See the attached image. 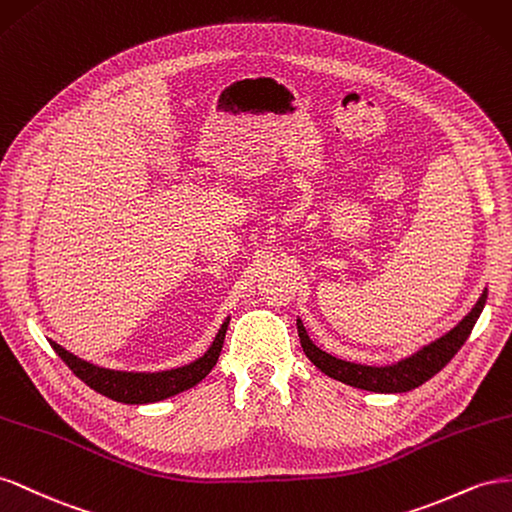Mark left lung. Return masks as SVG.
I'll return each mask as SVG.
<instances>
[{"instance_id":"left-lung-1","label":"left lung","mask_w":512,"mask_h":512,"mask_svg":"<svg viewBox=\"0 0 512 512\" xmlns=\"http://www.w3.org/2000/svg\"><path fill=\"white\" fill-rule=\"evenodd\" d=\"M485 302H487V289L480 294L474 309L467 313L455 328L446 332L444 337L431 341L425 347H420L412 356H407L399 362L386 364V367H369V364L347 362L332 356L324 352V349H319L309 339V334H306L300 319H296V324H298L300 345L304 349L306 358H309L321 373H326L332 379H339V382L347 386L369 390V392H407L422 386L427 379H431L435 373H440L446 367V364L452 360V356H455L461 349V345L467 341V337H470L476 319L485 309Z\"/></svg>"}]
</instances>
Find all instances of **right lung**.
<instances>
[{
	"label": "right lung",
	"instance_id": "obj_1",
	"mask_svg": "<svg viewBox=\"0 0 512 512\" xmlns=\"http://www.w3.org/2000/svg\"><path fill=\"white\" fill-rule=\"evenodd\" d=\"M227 326H229V317L223 321V326L216 332L208 352L201 358L184 364V367L156 371V373L105 369L66 352V349L62 345H57L55 341H49V343L55 349V354L68 364V369L92 390L105 394V397L113 401L128 403V405H143V403H156V401L169 399L173 394H180L188 388L197 386L201 379L214 369L218 356H221Z\"/></svg>",
	"mask_w": 512,
	"mask_h": 512
}]
</instances>
